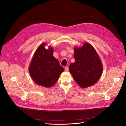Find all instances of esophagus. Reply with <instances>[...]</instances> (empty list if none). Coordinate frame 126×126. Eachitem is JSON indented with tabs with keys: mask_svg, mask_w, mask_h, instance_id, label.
<instances>
[{
	"mask_svg": "<svg viewBox=\"0 0 126 126\" xmlns=\"http://www.w3.org/2000/svg\"><path fill=\"white\" fill-rule=\"evenodd\" d=\"M64 70L66 71H69V68H68V67H65V68H64Z\"/></svg>",
	"mask_w": 126,
	"mask_h": 126,
	"instance_id": "34e87169",
	"label": "esophagus"
}]
</instances>
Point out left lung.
<instances>
[{"label":"left lung","instance_id":"left-lung-1","mask_svg":"<svg viewBox=\"0 0 126 126\" xmlns=\"http://www.w3.org/2000/svg\"><path fill=\"white\" fill-rule=\"evenodd\" d=\"M75 62L69 66V71L75 81L82 88L94 85L101 77L102 64L97 52L91 44L83 43L74 48Z\"/></svg>","mask_w":126,"mask_h":126}]
</instances>
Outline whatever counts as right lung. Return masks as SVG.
I'll use <instances>...</instances> for the list:
<instances>
[{
  "instance_id": "right-lung-1",
  "label": "right lung",
  "mask_w": 126,
  "mask_h": 126,
  "mask_svg": "<svg viewBox=\"0 0 126 126\" xmlns=\"http://www.w3.org/2000/svg\"><path fill=\"white\" fill-rule=\"evenodd\" d=\"M46 45V43L41 44L34 53L29 71L36 84L50 88L56 83L64 69L53 56L54 48L50 46L47 49Z\"/></svg>"
}]
</instances>
